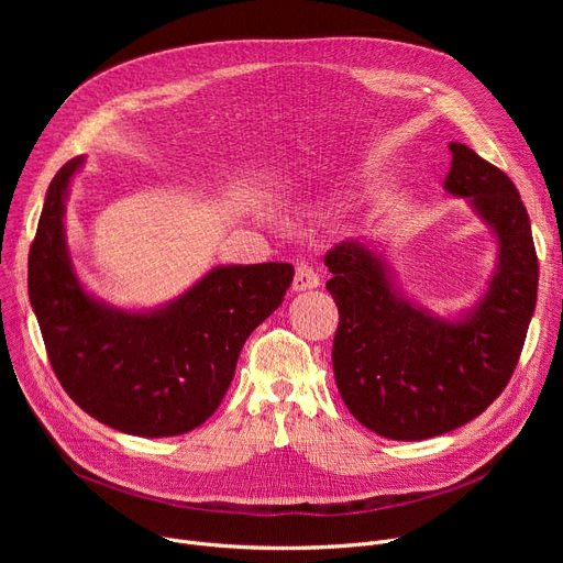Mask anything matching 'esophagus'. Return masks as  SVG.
Returning <instances> with one entry per match:
<instances>
[{"instance_id":"obj_1","label":"esophagus","mask_w":563,"mask_h":563,"mask_svg":"<svg viewBox=\"0 0 563 563\" xmlns=\"http://www.w3.org/2000/svg\"><path fill=\"white\" fill-rule=\"evenodd\" d=\"M314 287H319V276L312 272V266H308L306 262H299L297 274H294V280H291V289L294 291H308V289H314Z\"/></svg>"}]
</instances>
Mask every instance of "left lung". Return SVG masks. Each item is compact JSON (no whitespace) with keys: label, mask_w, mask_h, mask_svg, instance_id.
<instances>
[{"label":"left lung","mask_w":563,"mask_h":563,"mask_svg":"<svg viewBox=\"0 0 563 563\" xmlns=\"http://www.w3.org/2000/svg\"><path fill=\"white\" fill-rule=\"evenodd\" d=\"M450 151L442 189L465 198L495 236V269L467 308L438 314L408 299L376 240L327 255L340 310L338 390L353 418L393 440L433 438L482 416L509 383L537 308L539 260L518 189L472 147Z\"/></svg>","instance_id":"8db88e82"}]
</instances>
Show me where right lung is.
Returning <instances> with one entry per match:
<instances>
[{
  "instance_id": "right-lung-1",
  "label": "right lung",
  "mask_w": 563,
  "mask_h": 563,
  "mask_svg": "<svg viewBox=\"0 0 563 563\" xmlns=\"http://www.w3.org/2000/svg\"><path fill=\"white\" fill-rule=\"evenodd\" d=\"M86 157L47 187L29 251V301L68 397L98 422L141 438L180 435L219 408L249 335L285 299L294 266L219 264L157 308H118L81 283L66 202Z\"/></svg>"
}]
</instances>
